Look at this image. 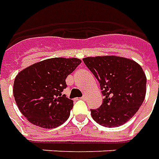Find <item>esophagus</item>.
<instances>
[{"label": "esophagus", "instance_id": "34e87169", "mask_svg": "<svg viewBox=\"0 0 159 159\" xmlns=\"http://www.w3.org/2000/svg\"><path fill=\"white\" fill-rule=\"evenodd\" d=\"M80 99H81V100H84V101H85V100H87V96H86V95H83V96H82L81 98H80Z\"/></svg>", "mask_w": 159, "mask_h": 159}]
</instances>
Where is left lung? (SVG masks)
Segmentation results:
<instances>
[{
	"label": "left lung",
	"instance_id": "8db88e82",
	"mask_svg": "<svg viewBox=\"0 0 159 159\" xmlns=\"http://www.w3.org/2000/svg\"><path fill=\"white\" fill-rule=\"evenodd\" d=\"M100 83L104 100L91 109L93 119L107 128L121 126L135 116L146 93V76L137 62L116 56L85 57Z\"/></svg>",
	"mask_w": 159,
	"mask_h": 159
}]
</instances>
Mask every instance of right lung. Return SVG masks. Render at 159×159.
<instances>
[{
    "label": "right lung",
    "instance_id": "add662e5",
    "mask_svg": "<svg viewBox=\"0 0 159 159\" xmlns=\"http://www.w3.org/2000/svg\"><path fill=\"white\" fill-rule=\"evenodd\" d=\"M80 63L75 57H54L36 63L18 73L14 82V97L29 122L52 129L66 121L73 102L62 92L67 87L66 77Z\"/></svg>",
    "mask_w": 159,
    "mask_h": 159
}]
</instances>
